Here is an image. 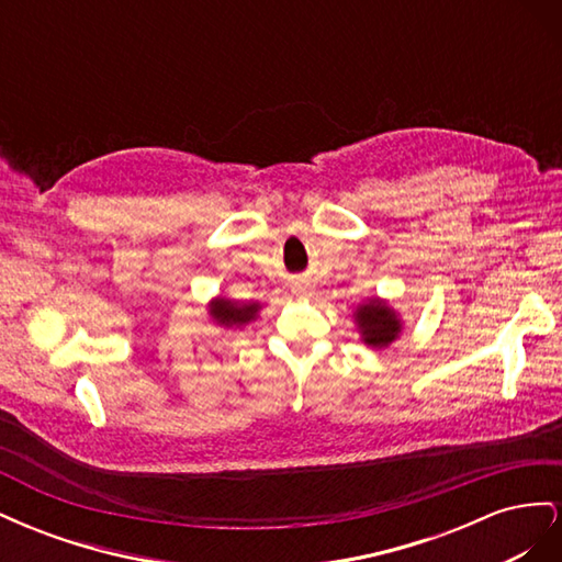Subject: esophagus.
Masks as SVG:
<instances>
[{
    "mask_svg": "<svg viewBox=\"0 0 562 562\" xmlns=\"http://www.w3.org/2000/svg\"><path fill=\"white\" fill-rule=\"evenodd\" d=\"M291 293L297 297H312L314 293V285L307 279H297L291 283Z\"/></svg>",
    "mask_w": 562,
    "mask_h": 562,
    "instance_id": "esophagus-1",
    "label": "esophagus"
}]
</instances>
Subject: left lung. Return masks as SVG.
Wrapping results in <instances>:
<instances>
[{
	"label": "left lung",
	"mask_w": 562,
	"mask_h": 562,
	"mask_svg": "<svg viewBox=\"0 0 562 562\" xmlns=\"http://www.w3.org/2000/svg\"><path fill=\"white\" fill-rule=\"evenodd\" d=\"M353 318H356V326H359L361 339L372 349L389 347L403 330V323L396 310L389 307V304L380 297L361 304V307H356Z\"/></svg>",
	"instance_id": "1"
}]
</instances>
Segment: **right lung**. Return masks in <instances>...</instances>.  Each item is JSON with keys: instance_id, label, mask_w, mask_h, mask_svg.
<instances>
[{"instance_id": "add662e5", "label": "right lung", "mask_w": 562, "mask_h": 562, "mask_svg": "<svg viewBox=\"0 0 562 562\" xmlns=\"http://www.w3.org/2000/svg\"><path fill=\"white\" fill-rule=\"evenodd\" d=\"M213 321L225 328H241L248 321H252L260 312V302H234L227 297H217L209 304Z\"/></svg>"}]
</instances>
